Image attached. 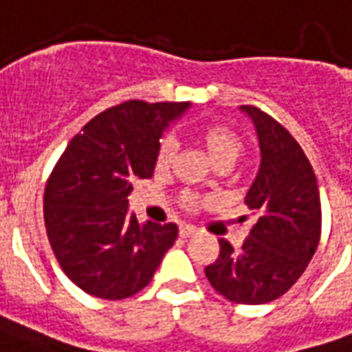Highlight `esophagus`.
Listing matches in <instances>:
<instances>
[{
  "label": "esophagus",
  "instance_id": "1",
  "mask_svg": "<svg viewBox=\"0 0 352 352\" xmlns=\"http://www.w3.org/2000/svg\"><path fill=\"white\" fill-rule=\"evenodd\" d=\"M196 233L197 229L194 228V226H181V228H179V235L183 236V239H188V236L196 235Z\"/></svg>",
  "mask_w": 352,
  "mask_h": 352
}]
</instances>
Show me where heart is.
<instances>
[{
	"mask_svg": "<svg viewBox=\"0 0 352 352\" xmlns=\"http://www.w3.org/2000/svg\"><path fill=\"white\" fill-rule=\"evenodd\" d=\"M196 138L214 166L218 162H226V160L235 162L242 153V140L235 130H231L226 124H203L197 129ZM173 155H175V142L171 138H164L156 151V171H166L173 160ZM181 201H183L184 209H196L197 207V197L194 194H183Z\"/></svg>",
	"mask_w": 352,
	"mask_h": 352,
	"instance_id": "b5f03b06",
	"label": "heart"
}]
</instances>
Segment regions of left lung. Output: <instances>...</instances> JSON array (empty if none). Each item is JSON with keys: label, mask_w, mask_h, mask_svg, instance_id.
<instances>
[{"label": "left lung", "mask_w": 352, "mask_h": 352, "mask_svg": "<svg viewBox=\"0 0 352 352\" xmlns=\"http://www.w3.org/2000/svg\"><path fill=\"white\" fill-rule=\"evenodd\" d=\"M256 124L261 164L244 203L256 222L235 250L220 239V256L205 276L236 304H265L287 293L321 239V197L308 156L287 129L256 106H241Z\"/></svg>", "instance_id": "8db88e82"}]
</instances>
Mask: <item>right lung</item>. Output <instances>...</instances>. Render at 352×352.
I'll list each match as a JSON object with an SVG mask.
<instances>
[{"mask_svg":"<svg viewBox=\"0 0 352 352\" xmlns=\"http://www.w3.org/2000/svg\"><path fill=\"white\" fill-rule=\"evenodd\" d=\"M190 102L126 100L93 117L48 177L44 223L57 263L87 295L123 300L142 291L177 239L175 223L129 214L136 179H151L160 138Z\"/></svg>","mask_w":352,"mask_h":352,"instance_id":"obj_1","label":"right lung"}]
</instances>
